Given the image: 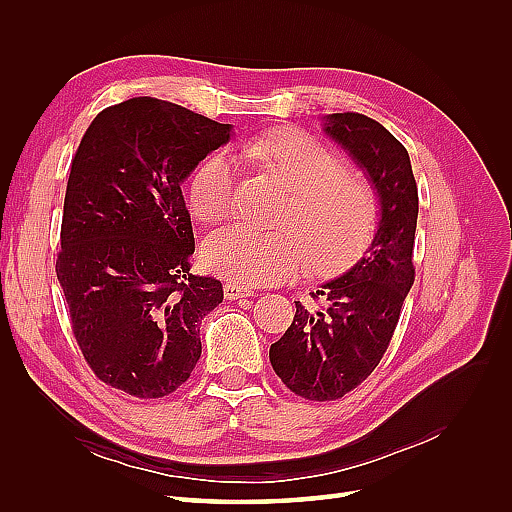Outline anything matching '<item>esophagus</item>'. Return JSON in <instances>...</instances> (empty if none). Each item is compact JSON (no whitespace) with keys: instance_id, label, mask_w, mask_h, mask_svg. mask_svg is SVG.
Listing matches in <instances>:
<instances>
[{"instance_id":"34e87169","label":"esophagus","mask_w":512,"mask_h":512,"mask_svg":"<svg viewBox=\"0 0 512 512\" xmlns=\"http://www.w3.org/2000/svg\"><path fill=\"white\" fill-rule=\"evenodd\" d=\"M254 290L247 288V286H241L237 282H226L224 284V297L226 301H235V299H243V297H252Z\"/></svg>"}]
</instances>
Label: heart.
<instances>
[{"label": "heart", "mask_w": 512, "mask_h": 512, "mask_svg": "<svg viewBox=\"0 0 512 512\" xmlns=\"http://www.w3.org/2000/svg\"><path fill=\"white\" fill-rule=\"evenodd\" d=\"M241 156L265 168L290 194L277 215L280 230L230 226L200 247L203 265L237 284H277L303 271L346 267L374 237L378 200L369 183L342 168L331 149L303 132L284 130L241 145ZM235 162L218 151L198 164L190 181V209L213 224L232 213Z\"/></svg>", "instance_id": "b5f03b06"}]
</instances>
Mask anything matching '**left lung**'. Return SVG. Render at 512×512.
Segmentation results:
<instances>
[{
  "mask_svg": "<svg viewBox=\"0 0 512 512\" xmlns=\"http://www.w3.org/2000/svg\"><path fill=\"white\" fill-rule=\"evenodd\" d=\"M322 132L363 170L378 196V226L363 258L299 301L288 331L271 344L275 374L292 393L331 401L356 389L380 363L414 284L418 190L406 147L359 113L324 115Z\"/></svg>",
  "mask_w": 512,
  "mask_h": 512,
  "instance_id": "8db88e82",
  "label": "left lung"
}]
</instances>
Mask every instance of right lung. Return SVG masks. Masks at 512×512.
<instances>
[{
	"mask_svg": "<svg viewBox=\"0 0 512 512\" xmlns=\"http://www.w3.org/2000/svg\"><path fill=\"white\" fill-rule=\"evenodd\" d=\"M230 136V123L145 96L104 108L76 149L57 280L89 367L132 397L190 378L200 320L224 299L218 280L190 273L181 183Z\"/></svg>",
	"mask_w": 512,
	"mask_h": 512,
	"instance_id": "add662e5",
	"label": "right lung"
}]
</instances>
